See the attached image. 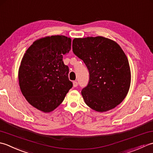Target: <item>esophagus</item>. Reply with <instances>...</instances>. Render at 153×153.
<instances>
[{"instance_id":"obj_1","label":"esophagus","mask_w":153,"mask_h":153,"mask_svg":"<svg viewBox=\"0 0 153 153\" xmlns=\"http://www.w3.org/2000/svg\"><path fill=\"white\" fill-rule=\"evenodd\" d=\"M73 86L74 87H76L78 86V82H76V81H73Z\"/></svg>"}]
</instances>
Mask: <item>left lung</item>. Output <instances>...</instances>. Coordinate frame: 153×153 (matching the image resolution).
Instances as JSON below:
<instances>
[{"label": "left lung", "instance_id": "left-lung-1", "mask_svg": "<svg viewBox=\"0 0 153 153\" xmlns=\"http://www.w3.org/2000/svg\"><path fill=\"white\" fill-rule=\"evenodd\" d=\"M73 51L89 71L88 85L81 91L86 105L99 112L116 108L131 84L129 61L121 47L104 37H88L74 38Z\"/></svg>", "mask_w": 153, "mask_h": 153}]
</instances>
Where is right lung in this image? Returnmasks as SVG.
Here are the masks:
<instances>
[{
  "label": "right lung",
  "instance_id": "right-lung-1",
  "mask_svg": "<svg viewBox=\"0 0 153 153\" xmlns=\"http://www.w3.org/2000/svg\"><path fill=\"white\" fill-rule=\"evenodd\" d=\"M71 39L65 36L42 37L33 43L22 59L19 85L30 104L43 112L60 105L71 88L69 69L63 61L71 50Z\"/></svg>",
  "mask_w": 153,
  "mask_h": 153
}]
</instances>
